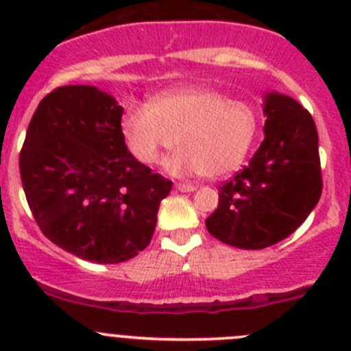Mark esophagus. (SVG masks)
Instances as JSON below:
<instances>
[{"instance_id": "34e87169", "label": "esophagus", "mask_w": 351, "mask_h": 351, "mask_svg": "<svg viewBox=\"0 0 351 351\" xmlns=\"http://www.w3.org/2000/svg\"><path fill=\"white\" fill-rule=\"evenodd\" d=\"M176 190H180V192H193V190L197 189V186L190 185V183H176Z\"/></svg>"}]
</instances>
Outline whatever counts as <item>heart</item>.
I'll list each match as a JSON object with an SVG mask.
<instances>
[{"label":"heart","instance_id":"1","mask_svg":"<svg viewBox=\"0 0 351 351\" xmlns=\"http://www.w3.org/2000/svg\"><path fill=\"white\" fill-rule=\"evenodd\" d=\"M258 125L253 105L204 86L175 88L149 104L130 101L120 123L127 149L139 162L156 165L178 144L182 149L165 162L168 173L207 178H221L243 165Z\"/></svg>","mask_w":351,"mask_h":351}]
</instances>
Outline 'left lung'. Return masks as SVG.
Listing matches in <instances>:
<instances>
[{
    "mask_svg": "<svg viewBox=\"0 0 351 351\" xmlns=\"http://www.w3.org/2000/svg\"><path fill=\"white\" fill-rule=\"evenodd\" d=\"M265 139L250 165L219 186L207 231L241 250H263L292 234L323 192L317 130L293 98L265 95Z\"/></svg>",
    "mask_w": 351,
    "mask_h": 351,
    "instance_id": "8db88e82",
    "label": "left lung"
}]
</instances>
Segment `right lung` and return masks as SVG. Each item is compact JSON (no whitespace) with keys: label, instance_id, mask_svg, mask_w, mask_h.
<instances>
[{"label":"right lung","instance_id":"add662e5","mask_svg":"<svg viewBox=\"0 0 351 351\" xmlns=\"http://www.w3.org/2000/svg\"><path fill=\"white\" fill-rule=\"evenodd\" d=\"M123 108L86 84L38 104L20 153V176L45 238L76 256L120 263L151 243L168 178L137 161L123 141Z\"/></svg>","mask_w":351,"mask_h":351}]
</instances>
